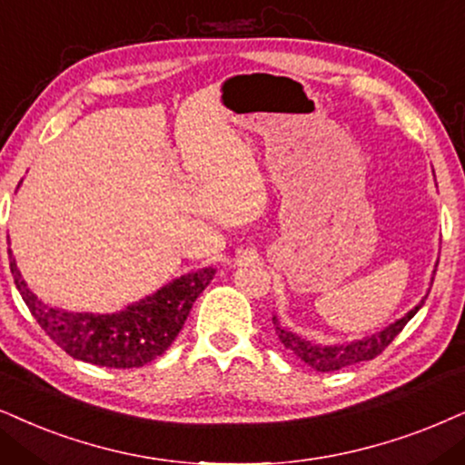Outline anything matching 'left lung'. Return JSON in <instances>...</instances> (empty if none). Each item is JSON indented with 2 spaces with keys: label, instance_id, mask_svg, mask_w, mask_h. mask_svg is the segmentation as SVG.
Wrapping results in <instances>:
<instances>
[{
  "label": "left lung",
  "instance_id": "8db88e82",
  "mask_svg": "<svg viewBox=\"0 0 465 465\" xmlns=\"http://www.w3.org/2000/svg\"><path fill=\"white\" fill-rule=\"evenodd\" d=\"M422 302L419 304V307H414L412 311H410L408 315L401 317V320H397L395 324H391L386 331L371 334L369 339L354 341V343H350V345H339V348H328V345H315V343H311V341H304L298 337V334L281 328L279 322H276V317H272V324H274L276 337H279L281 343L285 345V350L293 351V354L301 358V361L307 362L311 369H315V371H339V369L350 367V364L371 361V358L380 356L381 351H384L392 343V341H395L397 334L403 331L405 324H408V322L416 315V311L422 307Z\"/></svg>",
  "mask_w": 465,
  "mask_h": 465
}]
</instances>
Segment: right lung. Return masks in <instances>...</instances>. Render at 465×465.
Wrapping results in <instances>:
<instances>
[{"label": "right lung", "mask_w": 465, "mask_h": 465, "mask_svg": "<svg viewBox=\"0 0 465 465\" xmlns=\"http://www.w3.org/2000/svg\"><path fill=\"white\" fill-rule=\"evenodd\" d=\"M10 270L16 290L40 328L68 356L109 369L143 367L161 356L178 337L193 302L214 276V268H203L199 272L180 276L126 311L114 315H94L68 313L40 302L36 293L29 292L25 281L21 279L13 255Z\"/></svg>", "instance_id": "add662e5"}]
</instances>
